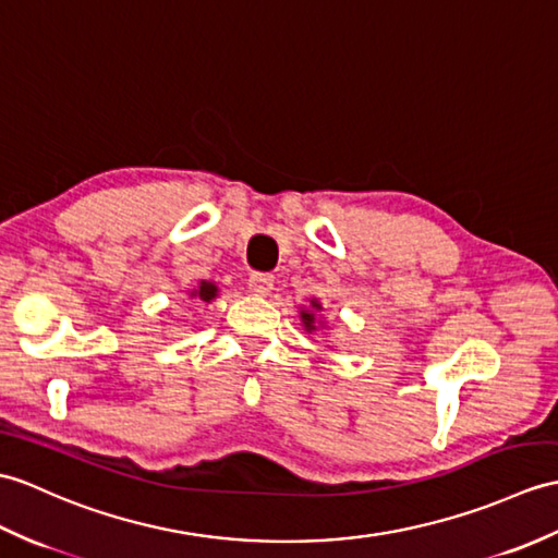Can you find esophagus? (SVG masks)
<instances>
[{"label": "esophagus", "instance_id": "obj_1", "mask_svg": "<svg viewBox=\"0 0 558 558\" xmlns=\"http://www.w3.org/2000/svg\"><path fill=\"white\" fill-rule=\"evenodd\" d=\"M250 290L254 294H268L270 290H274V276H266V274H252L250 278Z\"/></svg>", "mask_w": 558, "mask_h": 558}]
</instances>
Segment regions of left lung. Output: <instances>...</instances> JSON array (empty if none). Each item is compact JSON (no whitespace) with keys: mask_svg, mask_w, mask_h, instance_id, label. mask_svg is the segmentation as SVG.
<instances>
[{"mask_svg":"<svg viewBox=\"0 0 558 558\" xmlns=\"http://www.w3.org/2000/svg\"><path fill=\"white\" fill-rule=\"evenodd\" d=\"M320 308H323V306H320L316 300H311V308H304V311H302V323H304V328H306L308 332L316 330V314H318Z\"/></svg>","mask_w":558,"mask_h":558,"instance_id":"1","label":"left lung"}]
</instances>
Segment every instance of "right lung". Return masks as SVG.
Instances as JSON below:
<instances>
[{"label": "right lung", "mask_w": 558, "mask_h": 558, "mask_svg": "<svg viewBox=\"0 0 558 558\" xmlns=\"http://www.w3.org/2000/svg\"><path fill=\"white\" fill-rule=\"evenodd\" d=\"M216 294H218V288L209 280H202L199 288L190 292V296H194V300H199V302H211Z\"/></svg>", "instance_id": "obj_1"}]
</instances>
